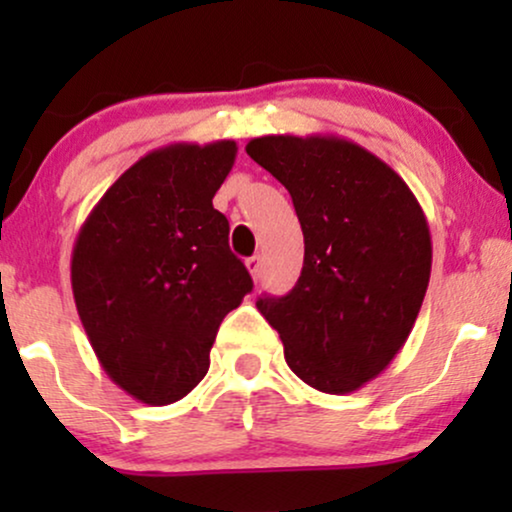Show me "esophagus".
I'll return each instance as SVG.
<instances>
[{
  "label": "esophagus",
  "mask_w": 512,
  "mask_h": 512,
  "mask_svg": "<svg viewBox=\"0 0 512 512\" xmlns=\"http://www.w3.org/2000/svg\"><path fill=\"white\" fill-rule=\"evenodd\" d=\"M245 264H248V269H250L252 279H255V281L260 279V274H262V257H260V255H252L250 260L245 262Z\"/></svg>",
  "instance_id": "34e87169"
}]
</instances>
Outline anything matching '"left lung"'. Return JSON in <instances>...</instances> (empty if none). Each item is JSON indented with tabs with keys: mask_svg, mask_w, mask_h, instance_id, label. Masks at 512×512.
<instances>
[{
	"mask_svg": "<svg viewBox=\"0 0 512 512\" xmlns=\"http://www.w3.org/2000/svg\"><path fill=\"white\" fill-rule=\"evenodd\" d=\"M245 151L289 190L305 240L296 286L257 310L303 383L354 392L390 366L424 303V209L385 161L334 134H269Z\"/></svg>",
	"mask_w": 512,
	"mask_h": 512,
	"instance_id": "left-lung-1",
	"label": "left lung"
}]
</instances>
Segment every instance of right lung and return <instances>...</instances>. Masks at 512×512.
Masks as SVG:
<instances>
[{
	"instance_id": "add662e5",
	"label": "right lung",
	"mask_w": 512,
	"mask_h": 512,
	"mask_svg": "<svg viewBox=\"0 0 512 512\" xmlns=\"http://www.w3.org/2000/svg\"><path fill=\"white\" fill-rule=\"evenodd\" d=\"M236 154L231 139L151 151L76 236L72 291L88 342L108 378L151 407L195 390L221 320L252 291L211 204Z\"/></svg>"
}]
</instances>
